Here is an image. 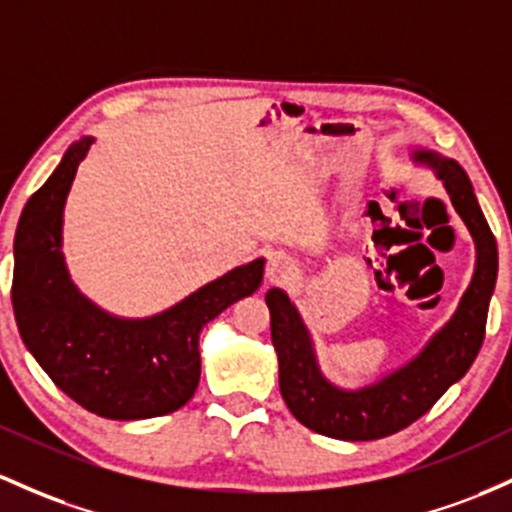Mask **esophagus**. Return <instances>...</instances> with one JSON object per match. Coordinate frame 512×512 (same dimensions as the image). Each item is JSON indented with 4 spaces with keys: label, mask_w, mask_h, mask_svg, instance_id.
Returning <instances> with one entry per match:
<instances>
[{
    "label": "esophagus",
    "mask_w": 512,
    "mask_h": 512,
    "mask_svg": "<svg viewBox=\"0 0 512 512\" xmlns=\"http://www.w3.org/2000/svg\"><path fill=\"white\" fill-rule=\"evenodd\" d=\"M291 272V265H289V260H286L284 255H274L272 260H269V265H267V277L272 279H284L286 274Z\"/></svg>",
    "instance_id": "obj_1"
}]
</instances>
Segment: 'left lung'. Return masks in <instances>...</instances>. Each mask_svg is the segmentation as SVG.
I'll list each match as a JSON object with an SVG mask.
<instances>
[{
    "label": "left lung",
    "mask_w": 512,
    "mask_h": 512,
    "mask_svg": "<svg viewBox=\"0 0 512 512\" xmlns=\"http://www.w3.org/2000/svg\"><path fill=\"white\" fill-rule=\"evenodd\" d=\"M413 160L432 167L442 179L454 211L476 243V269L469 289L454 316L432 335L418 357L362 389H340L320 372L311 335L289 296L282 289H269L265 296L284 403L301 425L335 440H379L408 428L469 372L484 342L488 303L498 277L496 238L459 162L432 150H415Z\"/></svg>",
    "instance_id": "1"
}]
</instances>
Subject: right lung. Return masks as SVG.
<instances>
[{
  "label": "right lung",
  "mask_w": 512,
  "mask_h": 512,
  "mask_svg": "<svg viewBox=\"0 0 512 512\" xmlns=\"http://www.w3.org/2000/svg\"><path fill=\"white\" fill-rule=\"evenodd\" d=\"M92 136H84L26 201L14 238L16 325L53 384L89 413L111 420L157 418L182 408L199 386V333L230 303L255 294L265 260L213 279L150 318H119L80 294L67 274L63 209Z\"/></svg>",
  "instance_id": "1"
}]
</instances>
